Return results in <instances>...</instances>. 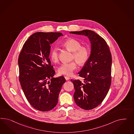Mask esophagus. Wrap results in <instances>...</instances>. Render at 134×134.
<instances>
[{
	"mask_svg": "<svg viewBox=\"0 0 134 134\" xmlns=\"http://www.w3.org/2000/svg\"><path fill=\"white\" fill-rule=\"evenodd\" d=\"M65 80H66V81H68V80H69V79H70V77H67V76H65Z\"/></svg>",
	"mask_w": 134,
	"mask_h": 134,
	"instance_id": "obj_1",
	"label": "esophagus"
}]
</instances>
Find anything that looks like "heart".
Instances as JSON below:
<instances>
[{
  "instance_id": "1",
  "label": "heart",
  "mask_w": 134,
  "mask_h": 134,
  "mask_svg": "<svg viewBox=\"0 0 134 134\" xmlns=\"http://www.w3.org/2000/svg\"><path fill=\"white\" fill-rule=\"evenodd\" d=\"M63 46L70 51L73 52L72 59H75L80 65H83L88 61L90 55L89 48L85 46H81V43L76 39H68L64 42ZM50 58L54 63L58 61V51L57 48L52 49ZM76 62L73 61L62 64L58 69V73L61 75L71 76L77 68V63Z\"/></svg>"
}]
</instances>
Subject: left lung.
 <instances>
[{"mask_svg":"<svg viewBox=\"0 0 134 134\" xmlns=\"http://www.w3.org/2000/svg\"><path fill=\"white\" fill-rule=\"evenodd\" d=\"M70 33L83 35L91 42V53L79 76L83 81L71 80L75 92L76 104L85 110H90L101 104L108 93L111 82L112 57L110 48L104 38L93 31L83 30Z\"/></svg>","mask_w":134,"mask_h":134,"instance_id":"left-lung-1","label":"left lung"}]
</instances>
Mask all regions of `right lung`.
Instances as JSON below:
<instances>
[{"label": "right lung", "mask_w": 134, "mask_h": 134, "mask_svg": "<svg viewBox=\"0 0 134 134\" xmlns=\"http://www.w3.org/2000/svg\"><path fill=\"white\" fill-rule=\"evenodd\" d=\"M63 34L60 32L35 33L23 46L18 58L19 81L24 95L35 109L47 111L58 103L63 76L55 74L49 58L51 45Z\"/></svg>", "instance_id": "1"}]
</instances>
